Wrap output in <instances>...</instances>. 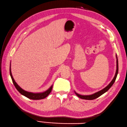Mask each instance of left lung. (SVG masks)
I'll return each mask as SVG.
<instances>
[{"label":"left lung","instance_id":"1","mask_svg":"<svg viewBox=\"0 0 127 127\" xmlns=\"http://www.w3.org/2000/svg\"><path fill=\"white\" fill-rule=\"evenodd\" d=\"M116 70L115 75L113 79V80H112L110 82V83L109 84L107 87H105L104 89H102L101 90H100L99 91H97V92L94 93L93 94H91V95H80V94L77 93L75 91H74L76 95H77L78 97H79V98H82V99H87V100H92V99H96L97 98H98V97H99L100 96H101L102 95H103V94L107 92V91L110 89V88L111 87L112 85H113V84L114 83V82L116 80V78L117 77V74H118V71H119V64H118V59H117V55H116Z\"/></svg>","mask_w":127,"mask_h":127}]
</instances>
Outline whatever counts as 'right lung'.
I'll return each instance as SVG.
<instances>
[{"mask_svg": "<svg viewBox=\"0 0 127 127\" xmlns=\"http://www.w3.org/2000/svg\"><path fill=\"white\" fill-rule=\"evenodd\" d=\"M10 76L12 80V82L14 84V86H15L17 90L19 91V92L23 95V96H24L26 97H28V98H30L31 99H34V100H38V99H42L43 98H45V97L48 96L50 93H51V91L52 89V87L53 85H52L51 87H50L49 89L44 91V92L42 93H32V92H29V91H25L24 89H23L22 88H20L18 84L16 83V81H14V79L12 75V72H11V64H10Z\"/></svg>", "mask_w": 127, "mask_h": 127, "instance_id": "right-lung-1", "label": "right lung"}]
</instances>
